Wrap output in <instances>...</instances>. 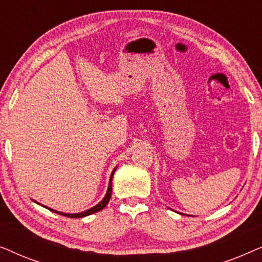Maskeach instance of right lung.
I'll list each match as a JSON object with an SVG mask.
<instances>
[{
    "label": "right lung",
    "instance_id": "1",
    "mask_svg": "<svg viewBox=\"0 0 262 262\" xmlns=\"http://www.w3.org/2000/svg\"><path fill=\"white\" fill-rule=\"evenodd\" d=\"M116 169H117V168H114L113 171H112V175H111L108 189H107V193H106L105 198H103V199L101 200V202H100L96 206L92 207V209H89V210H87V211H84V212H80V213H63V212H58V211H55V210H52V209H49V210L52 211V212H56V213L62 214V216L69 217V218H81V217H85V216H89V214H92V213L98 212V211H100V210H102L103 207H105V206L107 205V204H108L110 199H111V194H112V178H113L114 170H116ZM45 207H46V206H45Z\"/></svg>",
    "mask_w": 262,
    "mask_h": 262
}]
</instances>
